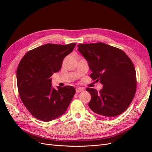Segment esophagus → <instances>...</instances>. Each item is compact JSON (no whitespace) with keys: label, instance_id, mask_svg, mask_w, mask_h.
<instances>
[{"label":"esophagus","instance_id":"obj_1","mask_svg":"<svg viewBox=\"0 0 152 152\" xmlns=\"http://www.w3.org/2000/svg\"><path fill=\"white\" fill-rule=\"evenodd\" d=\"M84 90V88H82V87H78V88L76 89V93H80L81 92H82Z\"/></svg>","mask_w":152,"mask_h":152}]
</instances>
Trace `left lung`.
Wrapping results in <instances>:
<instances>
[{
	"label": "left lung",
	"mask_w": 152,
	"mask_h": 152,
	"mask_svg": "<svg viewBox=\"0 0 152 152\" xmlns=\"http://www.w3.org/2000/svg\"><path fill=\"white\" fill-rule=\"evenodd\" d=\"M88 62L90 77L103 85L99 92L87 87L92 111L107 117L121 115L130 105L136 91L134 65L122 50L102 42L77 45Z\"/></svg>",
	"instance_id": "1"
}]
</instances>
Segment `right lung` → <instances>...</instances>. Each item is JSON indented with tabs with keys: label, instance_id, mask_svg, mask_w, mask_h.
Here are the masks:
<instances>
[{
	"label": "right lung",
	"instance_id": "1",
	"mask_svg": "<svg viewBox=\"0 0 152 152\" xmlns=\"http://www.w3.org/2000/svg\"><path fill=\"white\" fill-rule=\"evenodd\" d=\"M75 43L48 44L32 49L21 59L16 78L20 97L29 112L44 122L65 113L75 94L73 87H52L50 77L61 68L63 59L71 53Z\"/></svg>",
	"mask_w": 152,
	"mask_h": 152
}]
</instances>
